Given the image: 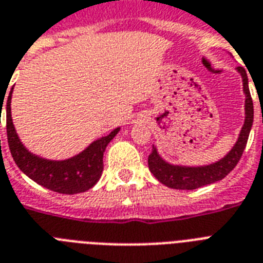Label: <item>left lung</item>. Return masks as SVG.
Wrapping results in <instances>:
<instances>
[{"instance_id": "8db88e82", "label": "left lung", "mask_w": 263, "mask_h": 263, "mask_svg": "<svg viewBox=\"0 0 263 263\" xmlns=\"http://www.w3.org/2000/svg\"><path fill=\"white\" fill-rule=\"evenodd\" d=\"M238 71L242 74L243 90L246 95V120H245V124H243L235 146L232 147V150L223 159L213 165L202 166V167H182V166L168 165L158 155L155 147L153 146V151L148 155V168L159 182L172 187V189L193 191V189L201 187L204 185L223 180L224 177L228 176L230 172H232L234 167L238 165L239 159L242 158V154L247 144V139H249L250 129H251L254 120L253 98L250 95L246 70L239 66Z\"/></svg>"}]
</instances>
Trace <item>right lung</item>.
I'll return each mask as SVG.
<instances>
[{
  "instance_id": "right-lung-1",
  "label": "right lung",
  "mask_w": 263,
  "mask_h": 263,
  "mask_svg": "<svg viewBox=\"0 0 263 263\" xmlns=\"http://www.w3.org/2000/svg\"><path fill=\"white\" fill-rule=\"evenodd\" d=\"M10 89L9 97L6 101V135L12 157L20 170L42 186L62 194H76L89 191L97 183L101 177L104 163L102 157L108 143L112 140L120 128H116L109 135L93 142L86 150L66 161H48L33 155L21 144L13 127L10 115ZM1 104L4 101L1 100ZM2 108V106H1ZM2 112V110H1Z\"/></svg>"
}]
</instances>
